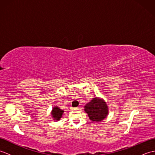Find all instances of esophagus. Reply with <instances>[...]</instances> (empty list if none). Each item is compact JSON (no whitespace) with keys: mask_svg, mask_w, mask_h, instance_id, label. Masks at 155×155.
<instances>
[{"mask_svg":"<svg viewBox=\"0 0 155 155\" xmlns=\"http://www.w3.org/2000/svg\"><path fill=\"white\" fill-rule=\"evenodd\" d=\"M78 108V107H71V110H77Z\"/></svg>","mask_w":155,"mask_h":155,"instance_id":"34e87169","label":"esophagus"}]
</instances>
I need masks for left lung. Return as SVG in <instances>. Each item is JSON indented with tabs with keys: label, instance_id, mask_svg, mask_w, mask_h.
<instances>
[{
	"label": "left lung",
	"instance_id": "left-lung-1",
	"mask_svg": "<svg viewBox=\"0 0 155 155\" xmlns=\"http://www.w3.org/2000/svg\"><path fill=\"white\" fill-rule=\"evenodd\" d=\"M63 113H64L63 110L61 109V108L57 106H55L52 108L51 114L54 120L58 121V120H60L61 118H62Z\"/></svg>",
	"mask_w": 155,
	"mask_h": 155
}]
</instances>
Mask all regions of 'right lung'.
Returning <instances> with one entry per match:
<instances>
[{
	"instance_id": "1",
	"label": "right lung",
	"mask_w": 155,
	"mask_h": 155,
	"mask_svg": "<svg viewBox=\"0 0 155 155\" xmlns=\"http://www.w3.org/2000/svg\"><path fill=\"white\" fill-rule=\"evenodd\" d=\"M84 111L87 113L90 120L101 122L107 117L108 107L103 98L95 97L85 104Z\"/></svg>"
}]
</instances>
